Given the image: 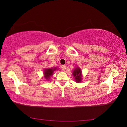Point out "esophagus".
<instances>
[{
	"label": "esophagus",
	"instance_id": "obj_1",
	"mask_svg": "<svg viewBox=\"0 0 127 127\" xmlns=\"http://www.w3.org/2000/svg\"><path fill=\"white\" fill-rule=\"evenodd\" d=\"M61 69H62V70L65 71V70H66V66L65 65H62Z\"/></svg>",
	"mask_w": 127,
	"mask_h": 127
}]
</instances>
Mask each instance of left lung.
<instances>
[{
    "instance_id": "1",
    "label": "left lung",
    "mask_w": 127,
    "mask_h": 127,
    "mask_svg": "<svg viewBox=\"0 0 127 127\" xmlns=\"http://www.w3.org/2000/svg\"><path fill=\"white\" fill-rule=\"evenodd\" d=\"M73 75L74 77L76 82L80 83L81 81V79H82V75H81V69L79 67H76L74 69L73 72Z\"/></svg>"
}]
</instances>
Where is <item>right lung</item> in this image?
I'll return each mask as SVG.
<instances>
[{
  "label": "right lung",
  "mask_w": 127,
  "mask_h": 127,
  "mask_svg": "<svg viewBox=\"0 0 127 127\" xmlns=\"http://www.w3.org/2000/svg\"><path fill=\"white\" fill-rule=\"evenodd\" d=\"M56 67H54V68H48V69H44V77L47 80H49L50 79V77L53 75V73L54 71L56 70Z\"/></svg>",
  "instance_id": "add662e5"
}]
</instances>
